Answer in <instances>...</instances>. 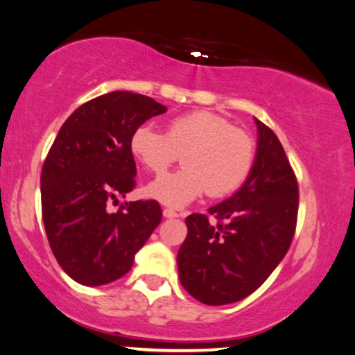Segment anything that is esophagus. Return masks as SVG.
Masks as SVG:
<instances>
[{
  "instance_id": "obj_1",
  "label": "esophagus",
  "mask_w": 355,
  "mask_h": 355,
  "mask_svg": "<svg viewBox=\"0 0 355 355\" xmlns=\"http://www.w3.org/2000/svg\"><path fill=\"white\" fill-rule=\"evenodd\" d=\"M162 216L166 218H175V217H178V214L173 211V209H164Z\"/></svg>"
}]
</instances>
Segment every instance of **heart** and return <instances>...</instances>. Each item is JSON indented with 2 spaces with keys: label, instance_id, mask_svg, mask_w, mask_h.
<instances>
[{
  "label": "heart",
  "instance_id": "1",
  "mask_svg": "<svg viewBox=\"0 0 355 355\" xmlns=\"http://www.w3.org/2000/svg\"><path fill=\"white\" fill-rule=\"evenodd\" d=\"M130 153L148 172L164 173L180 156L184 167L144 188L146 196L172 207H184L209 191L225 196L251 171L254 144L248 133L214 112L196 111L172 119L166 133L139 125L130 135Z\"/></svg>",
  "mask_w": 355,
  "mask_h": 355
}]
</instances>
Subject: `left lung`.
Segmentation results:
<instances>
[{
  "instance_id": "1",
  "label": "left lung",
  "mask_w": 355,
  "mask_h": 355,
  "mask_svg": "<svg viewBox=\"0 0 355 355\" xmlns=\"http://www.w3.org/2000/svg\"><path fill=\"white\" fill-rule=\"evenodd\" d=\"M257 149L241 188L207 212L187 217L178 277L199 302L225 306L252 294L283 261L297 218V182L277 135L254 119ZM224 223L222 224L221 222Z\"/></svg>"
}]
</instances>
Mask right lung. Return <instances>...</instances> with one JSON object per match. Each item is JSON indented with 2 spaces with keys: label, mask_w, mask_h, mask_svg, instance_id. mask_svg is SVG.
I'll list each match as a JSON object with an SVG mask.
<instances>
[{
  "label": "right lung",
  "mask_w": 355,
  "mask_h": 355,
  "mask_svg": "<svg viewBox=\"0 0 355 355\" xmlns=\"http://www.w3.org/2000/svg\"><path fill=\"white\" fill-rule=\"evenodd\" d=\"M167 111L144 94L112 92L85 103L64 122L42 168V212L59 266L83 286L116 282L162 220L156 201L106 204L135 187L130 135Z\"/></svg>",
  "instance_id": "obj_1"
}]
</instances>
